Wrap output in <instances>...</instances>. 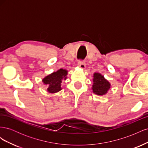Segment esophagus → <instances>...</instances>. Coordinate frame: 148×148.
<instances>
[{
    "label": "esophagus",
    "instance_id": "34e87169",
    "mask_svg": "<svg viewBox=\"0 0 148 148\" xmlns=\"http://www.w3.org/2000/svg\"><path fill=\"white\" fill-rule=\"evenodd\" d=\"M78 66L79 67L80 69H82L83 70L86 68V64H85V63L83 61H79L78 64Z\"/></svg>",
    "mask_w": 148,
    "mask_h": 148
}]
</instances>
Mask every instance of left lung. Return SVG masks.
I'll return each instance as SVG.
<instances>
[{"mask_svg": "<svg viewBox=\"0 0 148 148\" xmlns=\"http://www.w3.org/2000/svg\"><path fill=\"white\" fill-rule=\"evenodd\" d=\"M92 82V92L97 95L102 96L106 95L110 88V83L101 73H94Z\"/></svg>", "mask_w": 148, "mask_h": 148, "instance_id": "left-lung-1", "label": "left lung"}]
</instances>
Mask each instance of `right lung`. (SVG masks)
Instances as JSON below:
<instances>
[{
    "label": "right lung",
    "instance_id": "obj_1",
    "mask_svg": "<svg viewBox=\"0 0 148 148\" xmlns=\"http://www.w3.org/2000/svg\"><path fill=\"white\" fill-rule=\"evenodd\" d=\"M68 71L66 70L60 69L56 72L47 75L42 79L44 84L47 85V91L50 93H55L60 91L61 88V83L63 79L65 80L67 78Z\"/></svg>",
    "mask_w": 148,
    "mask_h": 148
}]
</instances>
